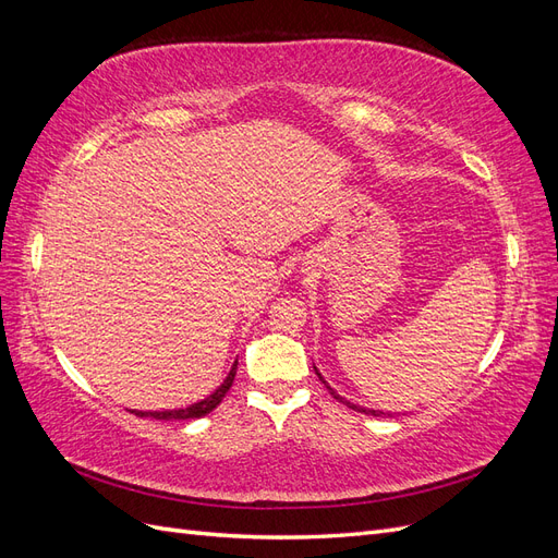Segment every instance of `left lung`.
Here are the masks:
<instances>
[{"mask_svg": "<svg viewBox=\"0 0 558 558\" xmlns=\"http://www.w3.org/2000/svg\"><path fill=\"white\" fill-rule=\"evenodd\" d=\"M316 369V367H314ZM316 375H318V379L320 381H324V377H320V373H318V369H316ZM326 384V381H324ZM326 388H328V391H330V396L335 398V400H340V402H344L347 404V408H351V410H356V412H363V414H369V416H386V412H379V410H367V408H361V404H353V402H349V400H344L342 396H337L335 391H332V388L326 384Z\"/></svg>", "mask_w": 558, "mask_h": 558, "instance_id": "8db88e82", "label": "left lung"}]
</instances>
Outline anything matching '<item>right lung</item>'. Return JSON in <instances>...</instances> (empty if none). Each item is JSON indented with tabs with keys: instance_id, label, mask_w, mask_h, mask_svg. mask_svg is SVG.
Instances as JSON below:
<instances>
[{
	"instance_id": "1",
	"label": "right lung",
	"mask_w": 558,
	"mask_h": 558,
	"mask_svg": "<svg viewBox=\"0 0 558 558\" xmlns=\"http://www.w3.org/2000/svg\"><path fill=\"white\" fill-rule=\"evenodd\" d=\"M234 373H238V363L232 365V369L228 373L226 381L216 388V391L211 396H207L205 400H199L195 404H191V408H183V410H165V412H134L137 416H154V418H160V421H172V418H199L209 414L211 410H216L218 404H221V400L226 398V393L230 391V386L234 381Z\"/></svg>"
}]
</instances>
